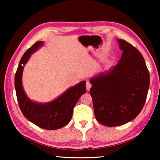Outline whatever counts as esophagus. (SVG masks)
Instances as JSON below:
<instances>
[{
  "mask_svg": "<svg viewBox=\"0 0 160 160\" xmlns=\"http://www.w3.org/2000/svg\"><path fill=\"white\" fill-rule=\"evenodd\" d=\"M91 87H92V85L89 82H87V83H86V88H87V90L88 91H89L90 90V88H91Z\"/></svg>",
  "mask_w": 160,
  "mask_h": 160,
  "instance_id": "obj_1",
  "label": "esophagus"
}]
</instances>
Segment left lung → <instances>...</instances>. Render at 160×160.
<instances>
[{
  "mask_svg": "<svg viewBox=\"0 0 160 160\" xmlns=\"http://www.w3.org/2000/svg\"><path fill=\"white\" fill-rule=\"evenodd\" d=\"M123 54L118 63L90 79L97 121L113 127L123 125L139 114L147 98L150 74L140 51L118 39Z\"/></svg>",
  "mask_w": 160,
  "mask_h": 160,
  "instance_id": "obj_1",
  "label": "left lung"
}]
</instances>
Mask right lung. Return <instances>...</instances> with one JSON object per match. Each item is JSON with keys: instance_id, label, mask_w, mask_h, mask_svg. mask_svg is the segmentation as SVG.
<instances>
[{"instance_id": "obj_1", "label": "right lung", "mask_w": 160, "mask_h": 160, "mask_svg": "<svg viewBox=\"0 0 160 160\" xmlns=\"http://www.w3.org/2000/svg\"><path fill=\"white\" fill-rule=\"evenodd\" d=\"M44 44L37 42L24 53L15 76V88L20 110L32 123L46 130H56L66 126L71 120L72 112L80 97L85 93L86 82L81 81L70 87L60 96L48 102L41 103L32 100L27 95L22 85L24 67L31 55Z\"/></svg>"}]
</instances>
